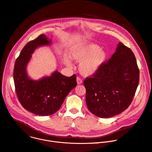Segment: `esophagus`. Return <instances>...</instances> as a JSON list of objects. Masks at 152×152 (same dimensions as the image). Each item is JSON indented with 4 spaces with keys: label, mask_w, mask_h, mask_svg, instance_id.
I'll list each match as a JSON object with an SVG mask.
<instances>
[{
    "label": "esophagus",
    "mask_w": 152,
    "mask_h": 152,
    "mask_svg": "<svg viewBox=\"0 0 152 152\" xmlns=\"http://www.w3.org/2000/svg\"><path fill=\"white\" fill-rule=\"evenodd\" d=\"M76 80H77V84H81L82 83V80L81 79L80 77H77L76 78Z\"/></svg>",
    "instance_id": "1"
}]
</instances>
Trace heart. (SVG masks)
Instances as JSON below:
<instances>
[{"label": "heart", "mask_w": 152, "mask_h": 152, "mask_svg": "<svg viewBox=\"0 0 152 152\" xmlns=\"http://www.w3.org/2000/svg\"><path fill=\"white\" fill-rule=\"evenodd\" d=\"M70 57L76 61H80L79 66L80 72L85 76L95 74L106 62L107 53L100 46L94 43L78 45L70 52ZM67 65L70 66L71 61L65 60Z\"/></svg>", "instance_id": "obj_1"}]
</instances>
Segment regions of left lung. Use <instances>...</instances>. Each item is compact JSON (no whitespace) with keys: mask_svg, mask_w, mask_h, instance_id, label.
Instances as JSON below:
<instances>
[{"mask_svg":"<svg viewBox=\"0 0 152 152\" xmlns=\"http://www.w3.org/2000/svg\"><path fill=\"white\" fill-rule=\"evenodd\" d=\"M140 72L132 50L119 42L116 52L83 82L88 110L99 118L116 116L131 104L139 83Z\"/></svg>","mask_w":152,"mask_h":152,"instance_id":"obj_1","label":"left lung"}]
</instances>
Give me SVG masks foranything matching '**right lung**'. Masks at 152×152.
I'll return each mask as SVG.
<instances>
[{
  "label": "right lung",
  "mask_w": 152,
  "mask_h": 152,
  "mask_svg": "<svg viewBox=\"0 0 152 152\" xmlns=\"http://www.w3.org/2000/svg\"><path fill=\"white\" fill-rule=\"evenodd\" d=\"M45 34L28 42L17 58L14 70V80L17 98L27 110L39 116H49L57 112L70 91L77 85L76 76L66 77L56 71L49 77L39 80L30 79L26 66L36 48L49 45Z\"/></svg>",
  "instance_id": "1"
}]
</instances>
